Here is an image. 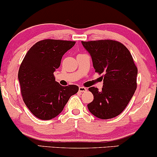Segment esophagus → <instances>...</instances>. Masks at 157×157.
I'll return each instance as SVG.
<instances>
[{
    "mask_svg": "<svg viewBox=\"0 0 157 157\" xmlns=\"http://www.w3.org/2000/svg\"><path fill=\"white\" fill-rule=\"evenodd\" d=\"M87 91V89L83 87V86H80V87L79 88V91H80V92H85V91Z\"/></svg>",
    "mask_w": 157,
    "mask_h": 157,
    "instance_id": "1",
    "label": "esophagus"
}]
</instances>
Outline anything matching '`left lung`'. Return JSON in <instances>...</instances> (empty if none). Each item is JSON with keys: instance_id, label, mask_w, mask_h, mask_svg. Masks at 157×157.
I'll use <instances>...</instances> for the list:
<instances>
[{"instance_id": "8db88e82", "label": "left lung", "mask_w": 157, "mask_h": 157, "mask_svg": "<svg viewBox=\"0 0 157 157\" xmlns=\"http://www.w3.org/2000/svg\"><path fill=\"white\" fill-rule=\"evenodd\" d=\"M89 52L95 72L102 75L103 87L89 90L94 100L88 104L89 111L102 120L113 118L125 109L136 89L137 68L130 52L113 40L82 41Z\"/></svg>"}]
</instances>
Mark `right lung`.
Wrapping results in <instances>:
<instances>
[{
	"label": "right lung",
	"mask_w": 157,
	"mask_h": 157,
	"mask_svg": "<svg viewBox=\"0 0 157 157\" xmlns=\"http://www.w3.org/2000/svg\"><path fill=\"white\" fill-rule=\"evenodd\" d=\"M75 44V41L43 40L25 55L18 71L21 92L23 102L36 117L43 120L55 118L70 97L78 91L75 85L60 86L54 76L63 55Z\"/></svg>",
	"instance_id": "1"
}]
</instances>
